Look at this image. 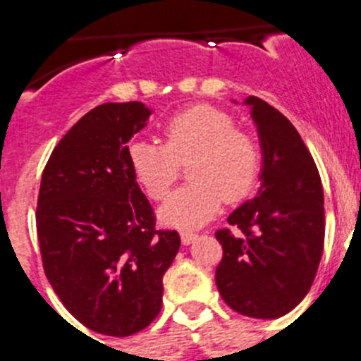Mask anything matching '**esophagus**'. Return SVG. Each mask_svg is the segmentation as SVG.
<instances>
[{"instance_id":"34e87169","label":"esophagus","mask_w":361,"mask_h":361,"mask_svg":"<svg viewBox=\"0 0 361 361\" xmlns=\"http://www.w3.org/2000/svg\"><path fill=\"white\" fill-rule=\"evenodd\" d=\"M195 238H197V233H193V231H183V233H180V240H183L184 245H190L191 242L195 240Z\"/></svg>"}]
</instances>
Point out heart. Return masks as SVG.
Returning a JSON list of instances; mask_svg holds the SVG:
<instances>
[{"mask_svg":"<svg viewBox=\"0 0 361 361\" xmlns=\"http://www.w3.org/2000/svg\"><path fill=\"white\" fill-rule=\"evenodd\" d=\"M229 111L197 104L164 124V145L135 139L128 161L137 183L153 200L164 199L177 180L180 164L188 168V186L173 191L159 209L164 224L199 228L216 215L224 197L238 202L255 190L262 170V148L245 130L235 128Z\"/></svg>","mask_w":361,"mask_h":361,"instance_id":"b5f03b06","label":"heart"}]
</instances>
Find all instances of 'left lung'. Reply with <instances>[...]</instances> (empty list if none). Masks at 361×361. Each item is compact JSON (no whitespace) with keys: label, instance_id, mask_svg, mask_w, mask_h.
<instances>
[{"label":"left lung","instance_id":"1","mask_svg":"<svg viewBox=\"0 0 361 361\" xmlns=\"http://www.w3.org/2000/svg\"><path fill=\"white\" fill-rule=\"evenodd\" d=\"M262 146L257 197L228 216L238 229H219L220 296L244 317L273 320L304 300L317 276L325 237L324 190L318 168L291 121L250 95Z\"/></svg>","mask_w":361,"mask_h":361}]
</instances>
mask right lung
Returning <instances> with one entry per match:
<instances>
[{
    "instance_id": "add662e5",
    "label": "right lung",
    "mask_w": 361,
    "mask_h": 361,
    "mask_svg": "<svg viewBox=\"0 0 361 361\" xmlns=\"http://www.w3.org/2000/svg\"><path fill=\"white\" fill-rule=\"evenodd\" d=\"M152 114L139 101L104 103L73 124L44 166L37 238L44 275L85 327L130 336L162 305V276L180 237L155 229L128 161V141Z\"/></svg>"
}]
</instances>
